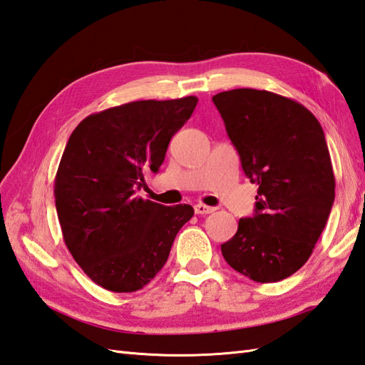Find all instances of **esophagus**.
<instances>
[{
  "label": "esophagus",
  "mask_w": 365,
  "mask_h": 365,
  "mask_svg": "<svg viewBox=\"0 0 365 365\" xmlns=\"http://www.w3.org/2000/svg\"><path fill=\"white\" fill-rule=\"evenodd\" d=\"M195 212L197 215H208V213H213L215 208L213 207H208V205H204V204H197V205H195Z\"/></svg>",
  "instance_id": "34e87169"
}]
</instances>
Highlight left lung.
<instances>
[{
  "instance_id": "1",
  "label": "left lung",
  "mask_w": 365,
  "mask_h": 365,
  "mask_svg": "<svg viewBox=\"0 0 365 365\" xmlns=\"http://www.w3.org/2000/svg\"><path fill=\"white\" fill-rule=\"evenodd\" d=\"M252 183L255 215L221 245L229 265L277 282L311 257L334 202L336 178L323 128L306 106L274 92L232 89L213 97Z\"/></svg>"
}]
</instances>
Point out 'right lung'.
<instances>
[{
    "label": "right lung",
    "instance_id": "1",
    "mask_svg": "<svg viewBox=\"0 0 365 365\" xmlns=\"http://www.w3.org/2000/svg\"><path fill=\"white\" fill-rule=\"evenodd\" d=\"M197 97L138 100L88 115L68 138L54 197L67 250L92 281L115 293L141 290L169 257L177 232L195 215L135 197L144 169L157 173L170 138Z\"/></svg>",
    "mask_w": 365,
    "mask_h": 365
}]
</instances>
